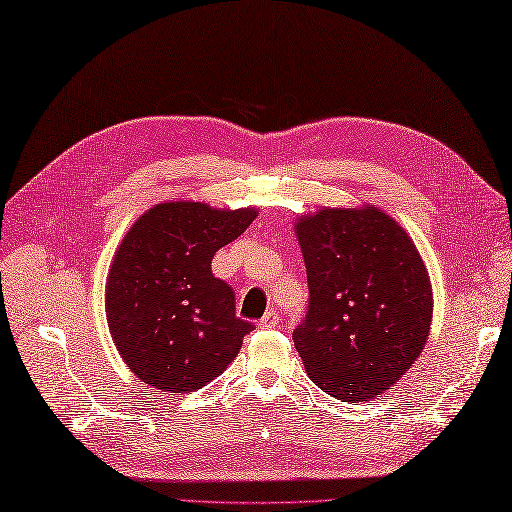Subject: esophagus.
<instances>
[{
  "label": "esophagus",
  "mask_w": 512,
  "mask_h": 512,
  "mask_svg": "<svg viewBox=\"0 0 512 512\" xmlns=\"http://www.w3.org/2000/svg\"><path fill=\"white\" fill-rule=\"evenodd\" d=\"M278 323H280V317L276 310H269V313H265V317L258 321V326L260 328H278Z\"/></svg>",
  "instance_id": "34e87169"
}]
</instances>
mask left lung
<instances>
[{
	"label": "left lung",
	"instance_id": "left-lung-1",
	"mask_svg": "<svg viewBox=\"0 0 512 512\" xmlns=\"http://www.w3.org/2000/svg\"><path fill=\"white\" fill-rule=\"evenodd\" d=\"M295 234L310 299L293 341L308 376L336 400L380 397L430 332L432 286L413 239L373 206L323 208Z\"/></svg>",
	"mask_w": 512,
	"mask_h": 512
}]
</instances>
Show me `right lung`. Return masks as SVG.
Listing matches in <instances>:
<instances>
[{
  "instance_id": "1",
  "label": "right lung",
  "mask_w": 512,
  "mask_h": 512,
  "mask_svg": "<svg viewBox=\"0 0 512 512\" xmlns=\"http://www.w3.org/2000/svg\"><path fill=\"white\" fill-rule=\"evenodd\" d=\"M254 219V208L165 202L123 236L106 280V319L136 378L189 393L239 354L254 326L236 317L234 291L213 276L210 260Z\"/></svg>"
}]
</instances>
